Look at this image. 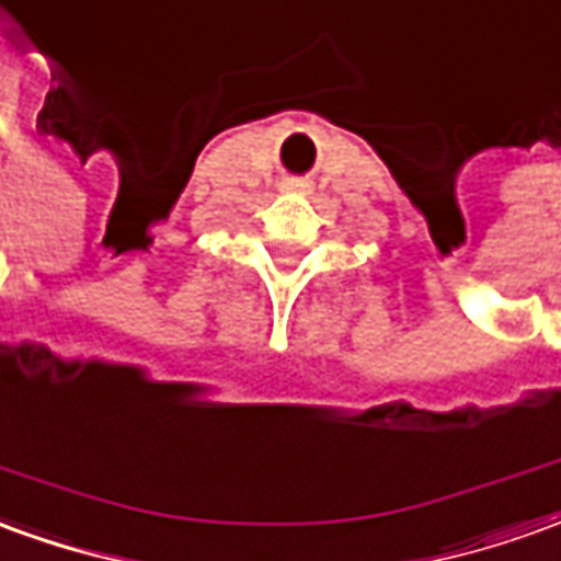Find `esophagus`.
<instances>
[{"label":"esophagus","mask_w":561,"mask_h":561,"mask_svg":"<svg viewBox=\"0 0 561 561\" xmlns=\"http://www.w3.org/2000/svg\"><path fill=\"white\" fill-rule=\"evenodd\" d=\"M282 187H285V191H294V194H307L312 185H309L307 179H285V182H282Z\"/></svg>","instance_id":"obj_1"}]
</instances>
